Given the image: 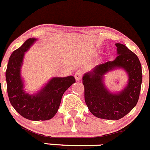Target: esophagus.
Masks as SVG:
<instances>
[{
	"label": "esophagus",
	"mask_w": 150,
	"mask_h": 150,
	"mask_svg": "<svg viewBox=\"0 0 150 150\" xmlns=\"http://www.w3.org/2000/svg\"><path fill=\"white\" fill-rule=\"evenodd\" d=\"M82 74H83V72H82V71H81V70L77 71L74 74V77H75L76 80V81H79L82 77Z\"/></svg>",
	"instance_id": "1"
}]
</instances>
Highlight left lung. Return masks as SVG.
<instances>
[{
	"mask_svg": "<svg viewBox=\"0 0 150 150\" xmlns=\"http://www.w3.org/2000/svg\"><path fill=\"white\" fill-rule=\"evenodd\" d=\"M117 56L113 62L96 66L83 76L85 102L95 117L118 120L127 115L139 100L142 81V66L137 56L127 46L116 43ZM116 68H124L129 76L128 84L119 94L110 93L103 84V76Z\"/></svg>",
	"mask_w": 150,
	"mask_h": 150,
	"instance_id": "8db88e82",
	"label": "left lung"
}]
</instances>
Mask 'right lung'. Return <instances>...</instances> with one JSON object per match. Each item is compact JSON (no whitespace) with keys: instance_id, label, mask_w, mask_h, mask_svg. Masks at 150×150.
Listing matches in <instances>:
<instances>
[{"instance_id":"1","label":"right lung","mask_w":150,"mask_h":150,"mask_svg":"<svg viewBox=\"0 0 150 150\" xmlns=\"http://www.w3.org/2000/svg\"><path fill=\"white\" fill-rule=\"evenodd\" d=\"M36 40L28 38L11 54L6 79L9 101L18 113L29 120L44 121L54 117L60 106L63 94L76 81L72 76L64 78L55 77L36 94L30 95L23 91L21 67L24 54Z\"/></svg>"}]
</instances>
